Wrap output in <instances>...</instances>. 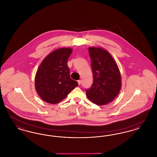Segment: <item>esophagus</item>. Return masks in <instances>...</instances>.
Returning <instances> with one entry per match:
<instances>
[{
  "instance_id": "esophagus-1",
  "label": "esophagus",
  "mask_w": 157,
  "mask_h": 157,
  "mask_svg": "<svg viewBox=\"0 0 157 157\" xmlns=\"http://www.w3.org/2000/svg\"><path fill=\"white\" fill-rule=\"evenodd\" d=\"M78 85H80L81 84V80H78Z\"/></svg>"
}]
</instances>
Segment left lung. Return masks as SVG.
<instances>
[{"label": "left lung", "mask_w": 157, "mask_h": 157, "mask_svg": "<svg viewBox=\"0 0 157 157\" xmlns=\"http://www.w3.org/2000/svg\"><path fill=\"white\" fill-rule=\"evenodd\" d=\"M93 83L86 90L90 101L98 105L107 104L117 96L121 88L120 70L112 56L100 48H89Z\"/></svg>", "instance_id": "obj_1"}]
</instances>
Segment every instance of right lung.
Returning a JSON list of instances; mask_svg holds the SVG:
<instances>
[{"label": "right lung", "mask_w": 157, "mask_h": 157, "mask_svg": "<svg viewBox=\"0 0 157 157\" xmlns=\"http://www.w3.org/2000/svg\"><path fill=\"white\" fill-rule=\"evenodd\" d=\"M71 48H60L48 55L42 62L35 76V88L45 102L57 104L78 86L70 78L67 59L72 53Z\"/></svg>", "instance_id": "right-lung-1"}]
</instances>
